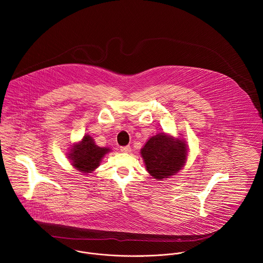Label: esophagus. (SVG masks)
<instances>
[{
    "mask_svg": "<svg viewBox=\"0 0 263 263\" xmlns=\"http://www.w3.org/2000/svg\"><path fill=\"white\" fill-rule=\"evenodd\" d=\"M121 150L122 152H126V153H129L130 151H131V147L129 146V145H127V146H123V147H121Z\"/></svg>",
    "mask_w": 263,
    "mask_h": 263,
    "instance_id": "34e87169",
    "label": "esophagus"
}]
</instances>
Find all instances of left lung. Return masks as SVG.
I'll return each mask as SVG.
<instances>
[{"mask_svg":"<svg viewBox=\"0 0 263 263\" xmlns=\"http://www.w3.org/2000/svg\"><path fill=\"white\" fill-rule=\"evenodd\" d=\"M140 153L149 174L161 180L181 170L187 160V145L183 139L159 133L146 142Z\"/></svg>","mask_w":263,"mask_h":263,"instance_id":"left-lung-1","label":"left lung"}]
</instances>
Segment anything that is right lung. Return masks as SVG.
<instances>
[{
	"instance_id": "right-lung-1",
	"label": "right lung",
	"mask_w": 263,
	"mask_h": 263,
	"mask_svg": "<svg viewBox=\"0 0 263 263\" xmlns=\"http://www.w3.org/2000/svg\"><path fill=\"white\" fill-rule=\"evenodd\" d=\"M111 150L99 147L90 135H84L82 140L72 146L68 157L74 168L82 173H91L100 165L103 157Z\"/></svg>"
}]
</instances>
